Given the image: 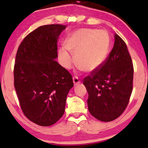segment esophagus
Instances as JSON below:
<instances>
[{
  "label": "esophagus",
  "mask_w": 148,
  "mask_h": 148,
  "mask_svg": "<svg viewBox=\"0 0 148 148\" xmlns=\"http://www.w3.org/2000/svg\"><path fill=\"white\" fill-rule=\"evenodd\" d=\"M73 82H74V86H76L80 82V79H79L77 76H74L73 77Z\"/></svg>",
  "instance_id": "esophagus-1"
}]
</instances>
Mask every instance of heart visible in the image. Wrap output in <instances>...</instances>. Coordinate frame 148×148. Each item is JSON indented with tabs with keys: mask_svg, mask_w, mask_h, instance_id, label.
<instances>
[{
	"mask_svg": "<svg viewBox=\"0 0 148 148\" xmlns=\"http://www.w3.org/2000/svg\"><path fill=\"white\" fill-rule=\"evenodd\" d=\"M110 40L105 30L79 29L68 35L65 47L59 50L58 59L64 68L69 69L74 58L81 70L92 72L101 66L108 54ZM70 51L69 52V51Z\"/></svg>",
	"mask_w": 148,
	"mask_h": 148,
	"instance_id": "heart-1",
	"label": "heart"
}]
</instances>
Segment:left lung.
Here are the masks:
<instances>
[{"instance_id":"left-lung-1","label":"left lung","mask_w":148,"mask_h":148,"mask_svg":"<svg viewBox=\"0 0 148 148\" xmlns=\"http://www.w3.org/2000/svg\"><path fill=\"white\" fill-rule=\"evenodd\" d=\"M114 47L101 66L84 79L90 113L102 122L120 116L133 89L134 66L125 42L114 35Z\"/></svg>"}]
</instances>
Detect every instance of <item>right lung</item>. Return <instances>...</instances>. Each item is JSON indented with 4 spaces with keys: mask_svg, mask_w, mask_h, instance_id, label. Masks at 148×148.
Masks as SVG:
<instances>
[{
    "mask_svg": "<svg viewBox=\"0 0 148 148\" xmlns=\"http://www.w3.org/2000/svg\"><path fill=\"white\" fill-rule=\"evenodd\" d=\"M66 25L40 26L26 36L18 48L14 86L23 114L41 126L58 121L74 83L72 75L55 60L57 41Z\"/></svg>",
    "mask_w": 148,
    "mask_h": 148,
    "instance_id": "1",
    "label": "right lung"
}]
</instances>
